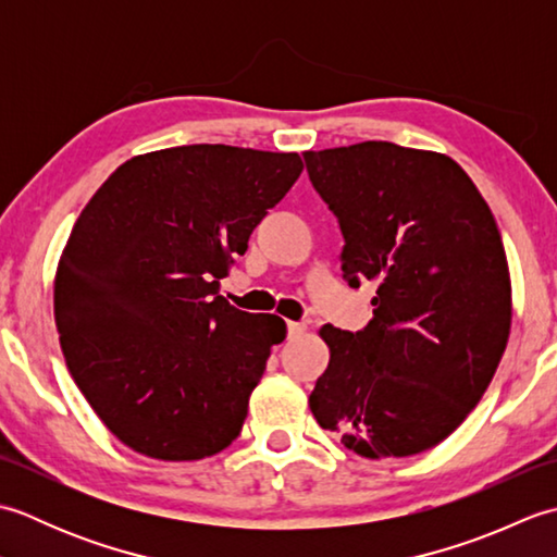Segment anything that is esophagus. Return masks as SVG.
Masks as SVG:
<instances>
[{
  "instance_id": "obj_1",
  "label": "esophagus",
  "mask_w": 557,
  "mask_h": 557,
  "mask_svg": "<svg viewBox=\"0 0 557 557\" xmlns=\"http://www.w3.org/2000/svg\"><path fill=\"white\" fill-rule=\"evenodd\" d=\"M304 330H306V325L304 323H287V335L289 337H299V335H304Z\"/></svg>"
}]
</instances>
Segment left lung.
Returning a JSON list of instances; mask_svg holds the SVG:
<instances>
[{"label": "left lung", "mask_w": 557, "mask_h": 557, "mask_svg": "<svg viewBox=\"0 0 557 557\" xmlns=\"http://www.w3.org/2000/svg\"><path fill=\"white\" fill-rule=\"evenodd\" d=\"M337 218L342 277L371 282L373 318L325 325L309 405L361 457H409L476 407L510 335V272L493 212L455 160L366 140L304 152Z\"/></svg>", "instance_id": "obj_1"}]
</instances>
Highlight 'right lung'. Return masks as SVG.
<instances>
[{
  "mask_svg": "<svg viewBox=\"0 0 557 557\" xmlns=\"http://www.w3.org/2000/svg\"><path fill=\"white\" fill-rule=\"evenodd\" d=\"M297 152L180 146L124 162L71 230L54 280L69 373L136 453L227 447L287 325L218 297L234 256L287 196Z\"/></svg>",
  "mask_w": 557,
  "mask_h": 557,
  "instance_id": "1",
  "label": "right lung"
}]
</instances>
